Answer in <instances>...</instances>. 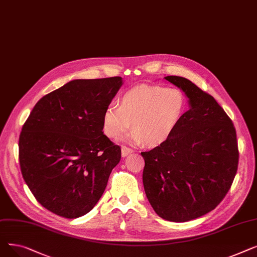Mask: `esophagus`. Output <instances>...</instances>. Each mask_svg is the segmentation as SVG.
<instances>
[{"mask_svg":"<svg viewBox=\"0 0 257 257\" xmlns=\"http://www.w3.org/2000/svg\"><path fill=\"white\" fill-rule=\"evenodd\" d=\"M132 152H133V150H132V149H130V148L125 147V146L121 147V156H123V157L128 156V155H129V154H131Z\"/></svg>","mask_w":257,"mask_h":257,"instance_id":"esophagus-1","label":"esophagus"}]
</instances>
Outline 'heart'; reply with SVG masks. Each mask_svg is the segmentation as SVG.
<instances>
[{
    "label": "heart",
    "mask_w": 257,
    "mask_h": 257,
    "mask_svg": "<svg viewBox=\"0 0 257 257\" xmlns=\"http://www.w3.org/2000/svg\"><path fill=\"white\" fill-rule=\"evenodd\" d=\"M186 98L178 88L140 85L120 96L117 106H108L102 116L105 136L116 140L130 128L128 140L155 148L164 145L178 128L186 111Z\"/></svg>",
    "instance_id": "obj_1"
}]
</instances>
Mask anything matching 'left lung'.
I'll use <instances>...</instances> for the list:
<instances>
[{
  "mask_svg": "<svg viewBox=\"0 0 257 257\" xmlns=\"http://www.w3.org/2000/svg\"><path fill=\"white\" fill-rule=\"evenodd\" d=\"M188 99V109L171 139L142 152L143 183L155 212L187 222L217 207L231 187L238 165L235 128L223 108L192 81L165 77Z\"/></svg>",
  "mask_w": 257,
  "mask_h": 257,
  "instance_id": "1",
  "label": "left lung"
}]
</instances>
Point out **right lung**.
<instances>
[{
	"mask_svg": "<svg viewBox=\"0 0 257 257\" xmlns=\"http://www.w3.org/2000/svg\"><path fill=\"white\" fill-rule=\"evenodd\" d=\"M121 77L77 79L40 99L22 128L23 178L45 208L67 219L102 197L120 148L103 133L102 116Z\"/></svg>",
	"mask_w": 257,
	"mask_h": 257,
	"instance_id": "right-lung-1",
	"label": "right lung"
}]
</instances>
